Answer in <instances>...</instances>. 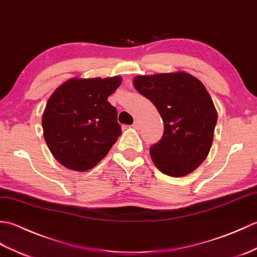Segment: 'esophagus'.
<instances>
[{"label":"esophagus","instance_id":"34e87169","mask_svg":"<svg viewBox=\"0 0 257 257\" xmlns=\"http://www.w3.org/2000/svg\"><path fill=\"white\" fill-rule=\"evenodd\" d=\"M132 127L135 128V130H139V128H140V122H139V121H134V123H133V125H132Z\"/></svg>","mask_w":257,"mask_h":257}]
</instances>
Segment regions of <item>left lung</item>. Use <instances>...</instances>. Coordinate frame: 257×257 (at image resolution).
<instances>
[{
    "instance_id": "1",
    "label": "left lung",
    "mask_w": 257,
    "mask_h": 257,
    "mask_svg": "<svg viewBox=\"0 0 257 257\" xmlns=\"http://www.w3.org/2000/svg\"><path fill=\"white\" fill-rule=\"evenodd\" d=\"M134 87L164 122L163 138L150 150L155 166L172 177L193 172L208 156L218 118L206 87L184 71L136 77Z\"/></svg>"
}]
</instances>
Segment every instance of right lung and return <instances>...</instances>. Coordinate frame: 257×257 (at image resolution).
Masks as SVG:
<instances>
[{
	"label": "right lung",
	"mask_w": 257,
	"mask_h": 257,
	"mask_svg": "<svg viewBox=\"0 0 257 257\" xmlns=\"http://www.w3.org/2000/svg\"><path fill=\"white\" fill-rule=\"evenodd\" d=\"M121 82V77L72 78L51 94L42 119L44 138L62 166L93 168L117 141L122 130L107 96Z\"/></svg>",
	"instance_id": "right-lung-1"
}]
</instances>
